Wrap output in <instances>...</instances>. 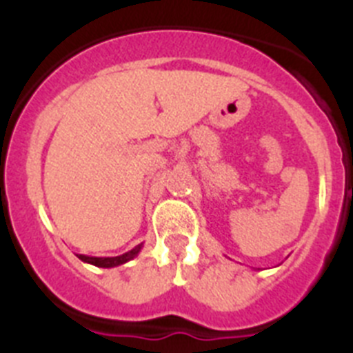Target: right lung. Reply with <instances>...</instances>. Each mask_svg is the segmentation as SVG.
I'll use <instances>...</instances> for the list:
<instances>
[{"instance_id":"1","label":"right lung","mask_w":353,"mask_h":353,"mask_svg":"<svg viewBox=\"0 0 353 353\" xmlns=\"http://www.w3.org/2000/svg\"><path fill=\"white\" fill-rule=\"evenodd\" d=\"M141 248H143V244L136 245V248L130 249V251H127V252H123V254H120V256L99 258V256H86V254H77V258H79L81 261H84V263L95 265V267H102V269H111V267H118V265H123V263H127V261L134 260V258L139 254Z\"/></svg>"}]
</instances>
